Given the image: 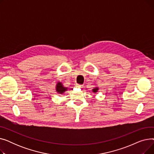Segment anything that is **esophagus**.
<instances>
[{"mask_svg": "<svg viewBox=\"0 0 154 154\" xmlns=\"http://www.w3.org/2000/svg\"><path fill=\"white\" fill-rule=\"evenodd\" d=\"M76 87L80 88L82 87V85H80V84H77V85H76Z\"/></svg>", "mask_w": 154, "mask_h": 154, "instance_id": "esophagus-1", "label": "esophagus"}]
</instances>
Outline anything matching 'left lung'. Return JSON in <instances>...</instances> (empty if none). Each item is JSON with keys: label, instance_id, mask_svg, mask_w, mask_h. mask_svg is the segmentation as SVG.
<instances>
[{"label": "left lung", "instance_id": "obj_1", "mask_svg": "<svg viewBox=\"0 0 154 154\" xmlns=\"http://www.w3.org/2000/svg\"><path fill=\"white\" fill-rule=\"evenodd\" d=\"M98 91H99V87H95L94 88H93V89H92V92L94 93H97L98 92Z\"/></svg>", "mask_w": 154, "mask_h": 154}]
</instances>
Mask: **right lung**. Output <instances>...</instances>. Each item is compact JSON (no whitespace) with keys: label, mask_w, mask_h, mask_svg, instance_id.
<instances>
[{"label":"right lung","mask_w":154,"mask_h":154,"mask_svg":"<svg viewBox=\"0 0 154 154\" xmlns=\"http://www.w3.org/2000/svg\"><path fill=\"white\" fill-rule=\"evenodd\" d=\"M55 89H56V92H57L58 94H63L65 92L68 90V87H64L62 82H57V85H56Z\"/></svg>","instance_id":"1"}]
</instances>
